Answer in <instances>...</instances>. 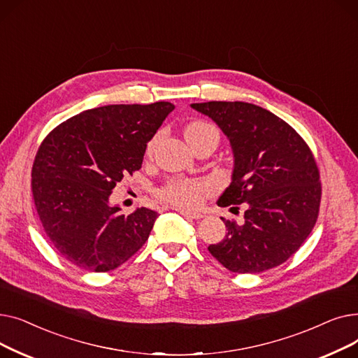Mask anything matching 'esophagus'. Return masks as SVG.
Masks as SVG:
<instances>
[{"label": "esophagus", "instance_id": "obj_1", "mask_svg": "<svg viewBox=\"0 0 358 358\" xmlns=\"http://www.w3.org/2000/svg\"><path fill=\"white\" fill-rule=\"evenodd\" d=\"M177 212H180L182 216H187V217H192V219H201L204 215L200 213V212H193V210H187V209H176Z\"/></svg>", "mask_w": 358, "mask_h": 358}]
</instances>
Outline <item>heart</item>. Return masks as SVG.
I'll return each instance as SVG.
<instances>
[{"label": "heart", "mask_w": 358, "mask_h": 358, "mask_svg": "<svg viewBox=\"0 0 358 358\" xmlns=\"http://www.w3.org/2000/svg\"><path fill=\"white\" fill-rule=\"evenodd\" d=\"M185 139L192 145V148L199 146L206 141H213L219 143V130L210 124L201 120H196L187 124L185 130ZM158 142V135H155L146 145L145 154L150 157L154 152V148ZM209 193V185L200 180H190V178H171L158 193V197L166 203L171 204L174 208H194L199 206L204 196Z\"/></svg>", "instance_id": "heart-1"}]
</instances>
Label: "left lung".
Segmentation results:
<instances>
[{
    "label": "left lung",
    "mask_w": 358,
    "mask_h": 358,
    "mask_svg": "<svg viewBox=\"0 0 358 358\" xmlns=\"http://www.w3.org/2000/svg\"><path fill=\"white\" fill-rule=\"evenodd\" d=\"M192 107L209 116L232 146V182L217 206L245 208L242 224L222 217L228 234L209 252L238 274L283 264L317 219L322 189L312 150L290 124L259 106L209 101Z\"/></svg>",
    "instance_id": "8db88e82"
}]
</instances>
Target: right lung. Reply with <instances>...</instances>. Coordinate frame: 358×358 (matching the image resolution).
<instances>
[{
    "mask_svg": "<svg viewBox=\"0 0 358 358\" xmlns=\"http://www.w3.org/2000/svg\"><path fill=\"white\" fill-rule=\"evenodd\" d=\"M176 108L168 101L85 110L56 126L37 150L31 193L53 245L83 270L106 273L135 255L158 213L122 215L110 194L142 166L146 143Z\"/></svg>",
    "mask_w": 358,
    "mask_h": 358,
    "instance_id": "1",
    "label": "right lung"
}]
</instances>
